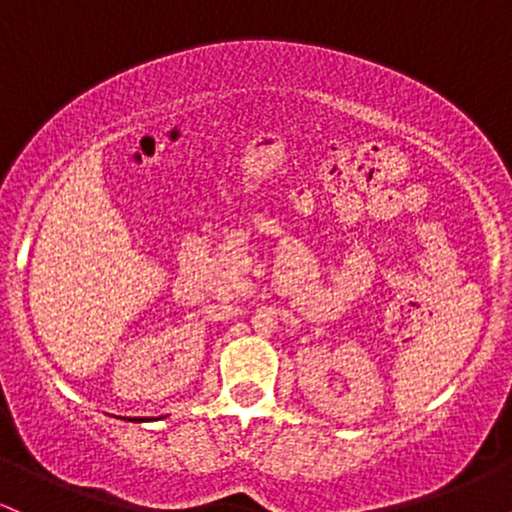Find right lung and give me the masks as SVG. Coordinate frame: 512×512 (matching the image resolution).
<instances>
[{
  "label": "right lung",
  "mask_w": 512,
  "mask_h": 512,
  "mask_svg": "<svg viewBox=\"0 0 512 512\" xmlns=\"http://www.w3.org/2000/svg\"><path fill=\"white\" fill-rule=\"evenodd\" d=\"M122 419H125V416H122ZM129 421H146V419H129Z\"/></svg>",
  "instance_id": "1"
}]
</instances>
